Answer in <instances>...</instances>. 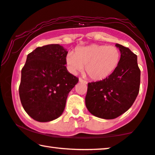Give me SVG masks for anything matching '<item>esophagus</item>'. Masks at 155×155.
I'll return each instance as SVG.
<instances>
[{
	"label": "esophagus",
	"instance_id": "1",
	"mask_svg": "<svg viewBox=\"0 0 155 155\" xmlns=\"http://www.w3.org/2000/svg\"><path fill=\"white\" fill-rule=\"evenodd\" d=\"M79 81H80V82H82V83H84V84H87V82L86 80L82 79V78H79Z\"/></svg>",
	"mask_w": 155,
	"mask_h": 155
}]
</instances>
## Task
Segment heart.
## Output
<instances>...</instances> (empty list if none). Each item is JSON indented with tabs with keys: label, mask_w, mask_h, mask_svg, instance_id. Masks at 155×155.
<instances>
[{
	"label": "heart",
	"mask_w": 155,
	"mask_h": 155,
	"mask_svg": "<svg viewBox=\"0 0 155 155\" xmlns=\"http://www.w3.org/2000/svg\"><path fill=\"white\" fill-rule=\"evenodd\" d=\"M120 58V51L115 46L92 44L76 48L75 54L69 52L65 63L71 73L82 71L85 65V71L91 79L102 80L115 71Z\"/></svg>",
	"instance_id": "1"
}]
</instances>
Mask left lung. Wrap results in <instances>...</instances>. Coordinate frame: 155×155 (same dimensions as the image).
Listing matches in <instances>:
<instances>
[{"label":"left lung","mask_w":155,"mask_h":155,"mask_svg":"<svg viewBox=\"0 0 155 155\" xmlns=\"http://www.w3.org/2000/svg\"><path fill=\"white\" fill-rule=\"evenodd\" d=\"M116 46L120 52L117 68L105 79L89 82L85 97L88 111L104 119H114L128 111L140 90V70L137 56L120 44Z\"/></svg>","instance_id":"left-lung-1"}]
</instances>
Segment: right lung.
Listing matches in <instances>:
<instances>
[{"label": "right lung", "mask_w": 155, "mask_h": 155, "mask_svg": "<svg viewBox=\"0 0 155 155\" xmlns=\"http://www.w3.org/2000/svg\"><path fill=\"white\" fill-rule=\"evenodd\" d=\"M67 54L62 46L48 44L27 55L19 94L25 111L37 121L48 122L61 116L68 95L78 82L65 66Z\"/></svg>", "instance_id": "add662e5"}]
</instances>
